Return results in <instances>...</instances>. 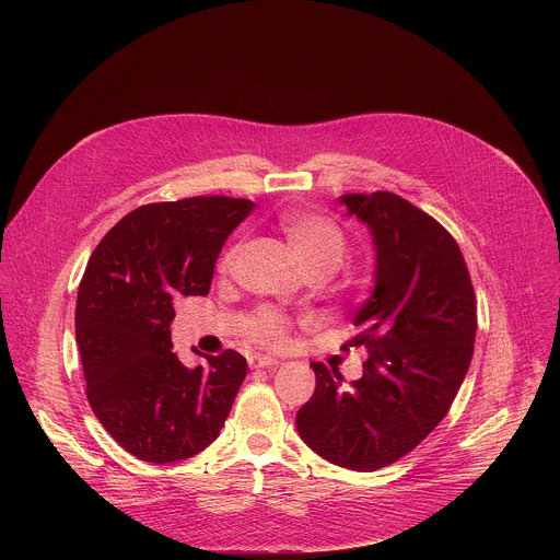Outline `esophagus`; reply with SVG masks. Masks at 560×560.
Wrapping results in <instances>:
<instances>
[{
  "instance_id": "esophagus-1",
  "label": "esophagus",
  "mask_w": 560,
  "mask_h": 560,
  "mask_svg": "<svg viewBox=\"0 0 560 560\" xmlns=\"http://www.w3.org/2000/svg\"><path fill=\"white\" fill-rule=\"evenodd\" d=\"M248 363H250L253 370H261V368H275V365H279V359L266 357V354H255V357L248 359Z\"/></svg>"
}]
</instances>
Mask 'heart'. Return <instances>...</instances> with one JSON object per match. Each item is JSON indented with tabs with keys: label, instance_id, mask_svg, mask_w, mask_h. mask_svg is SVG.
<instances>
[{
	"label": "heart",
	"instance_id": "obj_1",
	"mask_svg": "<svg viewBox=\"0 0 560 560\" xmlns=\"http://www.w3.org/2000/svg\"><path fill=\"white\" fill-rule=\"evenodd\" d=\"M281 230L288 238V246L303 275H318L328 279L341 268L348 255V242L341 228L330 219L316 217V214H288L281 221ZM238 250H242V246L236 244L223 255L221 259L223 270L232 266ZM283 332H285L283 318L270 310L255 314V318L248 326V337L259 343H279L283 339Z\"/></svg>",
	"mask_w": 560,
	"mask_h": 560
}]
</instances>
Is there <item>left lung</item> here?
Segmentation results:
<instances>
[{
    "label": "left lung",
    "instance_id": "obj_1",
    "mask_svg": "<svg viewBox=\"0 0 560 560\" xmlns=\"http://www.w3.org/2000/svg\"><path fill=\"white\" fill-rule=\"evenodd\" d=\"M348 217L368 225L374 285L354 314L365 346L363 376L312 363L316 387L296 432L322 458L354 471L381 469L412 452L447 415L467 374L476 299L452 234L392 192L343 195Z\"/></svg>",
    "mask_w": 560,
    "mask_h": 560
}]
</instances>
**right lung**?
Segmentation results:
<instances>
[{"mask_svg": "<svg viewBox=\"0 0 560 560\" xmlns=\"http://www.w3.org/2000/svg\"><path fill=\"white\" fill-rule=\"evenodd\" d=\"M253 206L230 197L141 206L86 266L74 310L86 396L106 432L141 460L166 465L206 450L246 378L234 350L186 368L171 350V324L179 296L210 292L225 238Z\"/></svg>", "mask_w": 560, "mask_h": 560, "instance_id": "add662e5", "label": "right lung"}]
</instances>
